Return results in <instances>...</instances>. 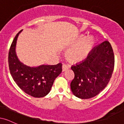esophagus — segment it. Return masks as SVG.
<instances>
[{
    "instance_id": "34e87169",
    "label": "esophagus",
    "mask_w": 124,
    "mask_h": 124,
    "mask_svg": "<svg viewBox=\"0 0 124 124\" xmlns=\"http://www.w3.org/2000/svg\"><path fill=\"white\" fill-rule=\"evenodd\" d=\"M69 68V65H67V64H63V65H62V71H63V72L68 70Z\"/></svg>"
}]
</instances>
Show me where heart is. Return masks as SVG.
<instances>
[{"mask_svg": "<svg viewBox=\"0 0 124 124\" xmlns=\"http://www.w3.org/2000/svg\"><path fill=\"white\" fill-rule=\"evenodd\" d=\"M94 43V39L92 37H87L84 38L76 46L68 51L67 56L70 60L75 62L83 61L92 50Z\"/></svg>", "mask_w": 124, "mask_h": 124, "instance_id": "heart-1", "label": "heart"}]
</instances>
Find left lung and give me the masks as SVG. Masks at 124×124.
<instances>
[{
  "label": "left lung",
  "instance_id": "1",
  "mask_svg": "<svg viewBox=\"0 0 124 124\" xmlns=\"http://www.w3.org/2000/svg\"><path fill=\"white\" fill-rule=\"evenodd\" d=\"M114 62L113 49L108 41L94 48L85 60L71 67L75 73L70 83L73 94L82 99L99 94L111 78Z\"/></svg>",
  "mask_w": 124,
  "mask_h": 124
}]
</instances>
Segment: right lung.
Returning a JSON list of instances; mask_svg holds the SVG:
<instances>
[{
	"label": "right lung",
	"instance_id": "1",
	"mask_svg": "<svg viewBox=\"0 0 124 124\" xmlns=\"http://www.w3.org/2000/svg\"><path fill=\"white\" fill-rule=\"evenodd\" d=\"M14 38L9 52L8 62L13 79L23 92L34 97H43L50 92L54 80L62 72V63L55 65H41L30 67L18 60L15 51L16 44L20 32Z\"/></svg>",
	"mask_w": 124,
	"mask_h": 124
}]
</instances>
